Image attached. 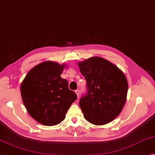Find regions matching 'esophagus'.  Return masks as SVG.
<instances>
[{"instance_id":"esophagus-1","label":"esophagus","mask_w":155,"mask_h":155,"mask_svg":"<svg viewBox=\"0 0 155 155\" xmlns=\"http://www.w3.org/2000/svg\"><path fill=\"white\" fill-rule=\"evenodd\" d=\"M75 92L76 94H77L78 97V98H79V96H80V91H79V90H76Z\"/></svg>"}]
</instances>
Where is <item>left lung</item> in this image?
<instances>
[{
    "instance_id": "1",
    "label": "left lung",
    "mask_w": 155,
    "mask_h": 155,
    "mask_svg": "<svg viewBox=\"0 0 155 155\" xmlns=\"http://www.w3.org/2000/svg\"><path fill=\"white\" fill-rule=\"evenodd\" d=\"M78 64L87 86V93L79 103L85 119L95 125L110 123L125 104L128 91L125 75L115 64L101 57H91Z\"/></svg>"
}]
</instances>
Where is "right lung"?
Returning a JSON list of instances; mask_svg holds the SVG:
<instances>
[{
  "mask_svg": "<svg viewBox=\"0 0 155 155\" xmlns=\"http://www.w3.org/2000/svg\"><path fill=\"white\" fill-rule=\"evenodd\" d=\"M65 64L45 61L27 73L21 84V98L27 112L38 123L56 125L65 118L71 105L77 99L67 80L61 77Z\"/></svg>",
  "mask_w": 155,
  "mask_h": 155,
  "instance_id": "obj_1",
  "label": "right lung"
}]
</instances>
